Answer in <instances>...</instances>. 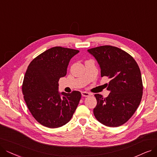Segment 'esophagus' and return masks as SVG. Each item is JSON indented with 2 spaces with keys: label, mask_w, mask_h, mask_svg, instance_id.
I'll return each instance as SVG.
<instances>
[{
  "label": "esophagus",
  "mask_w": 157,
  "mask_h": 157,
  "mask_svg": "<svg viewBox=\"0 0 157 157\" xmlns=\"http://www.w3.org/2000/svg\"><path fill=\"white\" fill-rule=\"evenodd\" d=\"M81 94H82V97H89L91 95V94L90 93H87L86 91H82L81 92Z\"/></svg>",
  "instance_id": "1"
}]
</instances>
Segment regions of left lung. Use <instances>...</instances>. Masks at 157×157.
Returning a JSON list of instances; mask_svg holds the SVG:
<instances>
[{"instance_id":"8db88e82","label":"left lung","mask_w":157,"mask_h":157,"mask_svg":"<svg viewBox=\"0 0 157 157\" xmlns=\"http://www.w3.org/2000/svg\"><path fill=\"white\" fill-rule=\"evenodd\" d=\"M97 60L101 77L110 81L104 98L95 94L97 104L93 109L97 120L108 127H118L132 117L142 97V81L140 68L135 59L121 49L103 46L87 49Z\"/></svg>"}]
</instances>
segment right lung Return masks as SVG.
I'll return each mask as SVG.
<instances>
[{
	"mask_svg": "<svg viewBox=\"0 0 157 157\" xmlns=\"http://www.w3.org/2000/svg\"><path fill=\"white\" fill-rule=\"evenodd\" d=\"M78 50L54 47L34 59L28 67L22 84L24 98L35 120L49 128L64 126L71 120L81 93L59 91V80L67 73Z\"/></svg>",
	"mask_w": 157,
	"mask_h": 157,
	"instance_id": "obj_1",
	"label": "right lung"
}]
</instances>
